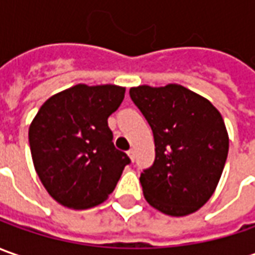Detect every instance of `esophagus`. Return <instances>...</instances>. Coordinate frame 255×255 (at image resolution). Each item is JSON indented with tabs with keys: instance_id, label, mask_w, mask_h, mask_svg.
<instances>
[{
	"instance_id": "34e87169",
	"label": "esophagus",
	"mask_w": 255,
	"mask_h": 255,
	"mask_svg": "<svg viewBox=\"0 0 255 255\" xmlns=\"http://www.w3.org/2000/svg\"><path fill=\"white\" fill-rule=\"evenodd\" d=\"M128 156L131 158V161H134V159H135V151H134V149H129V151H128Z\"/></svg>"
}]
</instances>
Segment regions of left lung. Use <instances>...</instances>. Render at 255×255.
Listing matches in <instances>:
<instances>
[{"instance_id":"1","label":"left lung","mask_w":255,"mask_h":255,"mask_svg":"<svg viewBox=\"0 0 255 255\" xmlns=\"http://www.w3.org/2000/svg\"><path fill=\"white\" fill-rule=\"evenodd\" d=\"M129 97L154 134L155 161L139 178L146 202L176 217L196 212L213 195L227 159L222 114L180 84L131 87Z\"/></svg>"}]
</instances>
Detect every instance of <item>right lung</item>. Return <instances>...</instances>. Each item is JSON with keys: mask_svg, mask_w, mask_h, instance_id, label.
Here are the masks:
<instances>
[{"mask_svg": "<svg viewBox=\"0 0 255 255\" xmlns=\"http://www.w3.org/2000/svg\"><path fill=\"white\" fill-rule=\"evenodd\" d=\"M124 93V87L114 84H76L45 101L31 123L35 171L60 205L70 209L100 205L131 162L114 146L107 123Z\"/></svg>", "mask_w": 255, "mask_h": 255, "instance_id": "right-lung-1", "label": "right lung"}]
</instances>
